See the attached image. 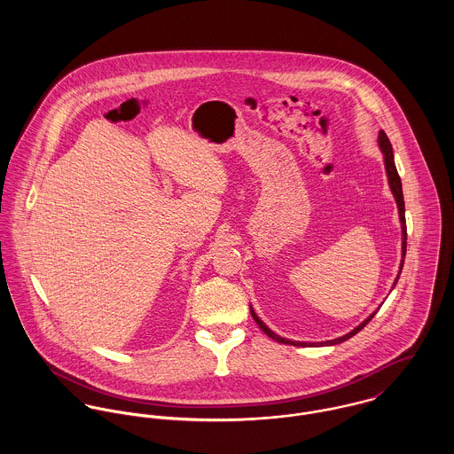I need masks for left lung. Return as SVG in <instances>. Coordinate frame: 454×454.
I'll list each match as a JSON object with an SVG mask.
<instances>
[{
	"label": "left lung",
	"mask_w": 454,
	"mask_h": 454,
	"mask_svg": "<svg viewBox=\"0 0 454 454\" xmlns=\"http://www.w3.org/2000/svg\"><path fill=\"white\" fill-rule=\"evenodd\" d=\"M378 143H380V148H381V152H383V155H385V168H387V175H388V184L389 189H391V194L395 197V200H396V206H398V218H400V225H402V262H400V270H398V276H396V279H395V283H393V286L396 285V281H398V278H400V272H402V267H403V257H405V252H407V227H405V204H403V194H402V182H400V176H398V173H396V166H395V159H393V148H391V143H389L388 136H387V132L385 130H380V134H378ZM250 311H252V317H254V320L257 322L260 328H262V332L263 333H267L270 339H274V340H278V342H283V344H292V346H332V344H340V342H344V340H348L349 337H353L355 333H358L365 325L369 324L372 318H374V315L376 313H372L367 320H364L362 324L358 325V326H355L349 333H346V335H342V337H337V339H333V340H325V342H299V340H290V339H285V337H281V335H278V333H274L267 325L263 324L262 320H260L259 317L255 315V311L250 308Z\"/></svg>",
	"instance_id": "left-lung-1"
}]
</instances>
